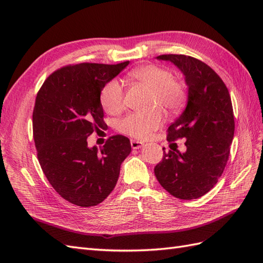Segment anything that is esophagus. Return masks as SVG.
Here are the masks:
<instances>
[{"instance_id": "34e87169", "label": "esophagus", "mask_w": 263, "mask_h": 263, "mask_svg": "<svg viewBox=\"0 0 263 263\" xmlns=\"http://www.w3.org/2000/svg\"><path fill=\"white\" fill-rule=\"evenodd\" d=\"M130 145H132V148L133 149H139V148H142L144 143L143 142H139V140H136V139H132L130 140Z\"/></svg>"}]
</instances>
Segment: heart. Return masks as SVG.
<instances>
[{
  "label": "heart",
  "instance_id": "heart-1",
  "mask_svg": "<svg viewBox=\"0 0 263 263\" xmlns=\"http://www.w3.org/2000/svg\"><path fill=\"white\" fill-rule=\"evenodd\" d=\"M129 78L146 86L152 90L149 107H155L145 112H130L117 123L121 134L134 138H144L163 124L165 110L177 111L185 100L183 83L174 79L170 70L155 65H146L133 69ZM100 102L104 109L110 115H117L125 107V90L117 79L108 81L100 92Z\"/></svg>",
  "mask_w": 263,
  "mask_h": 263
}]
</instances>
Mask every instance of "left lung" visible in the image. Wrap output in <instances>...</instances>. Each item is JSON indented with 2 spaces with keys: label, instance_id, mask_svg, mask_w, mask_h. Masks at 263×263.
<instances>
[{
  "label": "left lung",
  "instance_id": "left-lung-1",
  "mask_svg": "<svg viewBox=\"0 0 263 263\" xmlns=\"http://www.w3.org/2000/svg\"><path fill=\"white\" fill-rule=\"evenodd\" d=\"M185 76L187 105L167 129L170 143L185 138L186 152L164 151L154 172L159 184L181 200H194L221 177L234 136V116L227 86L206 63L184 54H162Z\"/></svg>",
  "mask_w": 263,
  "mask_h": 263
}]
</instances>
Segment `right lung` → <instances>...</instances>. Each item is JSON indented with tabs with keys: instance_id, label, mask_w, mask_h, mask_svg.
Here are the masks:
<instances>
[{
	"instance_id": "obj_1",
	"label": "right lung",
	"mask_w": 263,
	"mask_h": 263,
	"mask_svg": "<svg viewBox=\"0 0 263 263\" xmlns=\"http://www.w3.org/2000/svg\"><path fill=\"white\" fill-rule=\"evenodd\" d=\"M128 65L62 67L48 77L36 95L32 124L37 159L57 193L74 205L89 208L104 201L132 152L129 139L121 135L108 138L100 151L87 142L106 126L101 89Z\"/></svg>"
}]
</instances>
